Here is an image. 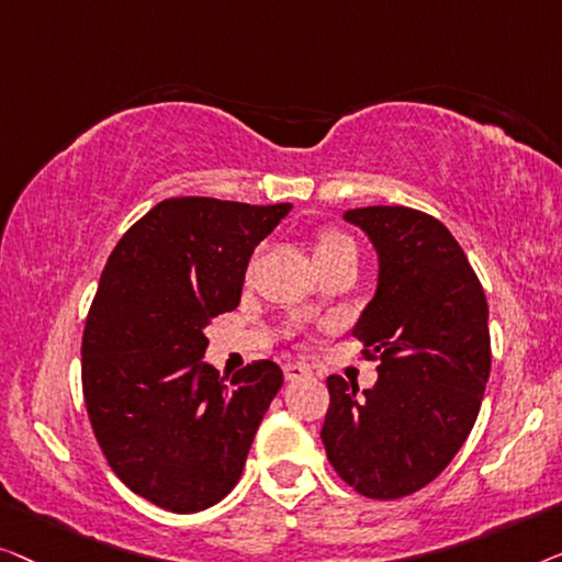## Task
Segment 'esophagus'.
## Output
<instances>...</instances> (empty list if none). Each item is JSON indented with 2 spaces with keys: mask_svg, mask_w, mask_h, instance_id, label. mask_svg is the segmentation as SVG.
I'll list each match as a JSON object with an SVG mask.
<instances>
[{
  "mask_svg": "<svg viewBox=\"0 0 562 562\" xmlns=\"http://www.w3.org/2000/svg\"><path fill=\"white\" fill-rule=\"evenodd\" d=\"M282 371H284V379H288V382H295V379H305V376H311V369H307L305 363H297V361L284 363Z\"/></svg>",
  "mask_w": 562,
  "mask_h": 562,
  "instance_id": "1",
  "label": "esophagus"
}]
</instances>
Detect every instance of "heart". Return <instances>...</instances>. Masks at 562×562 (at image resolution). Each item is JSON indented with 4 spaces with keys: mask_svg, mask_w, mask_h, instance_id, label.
I'll return each instance as SVG.
<instances>
[{
    "mask_svg": "<svg viewBox=\"0 0 562 562\" xmlns=\"http://www.w3.org/2000/svg\"><path fill=\"white\" fill-rule=\"evenodd\" d=\"M313 251H315V262H318V267L336 262V259H346V257L357 259V244H353L351 236L344 234L341 228H330V226H323L315 232Z\"/></svg>",
    "mask_w": 562,
    "mask_h": 562,
    "instance_id": "1",
    "label": "heart"
}]
</instances>
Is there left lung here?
<instances>
[{
  "label": "left lung",
  "instance_id": "8db88e82",
  "mask_svg": "<svg viewBox=\"0 0 562 562\" xmlns=\"http://www.w3.org/2000/svg\"><path fill=\"white\" fill-rule=\"evenodd\" d=\"M379 255L376 295L353 336L379 379L359 394L326 379L321 438L338 476L369 499L428 486L469 438L492 369L484 288L453 234L430 213L367 205L346 213Z\"/></svg>",
  "mask_w": 562,
  "mask_h": 562
}]
</instances>
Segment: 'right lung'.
Instances as JSON below:
<instances>
[{
  "mask_svg": "<svg viewBox=\"0 0 562 562\" xmlns=\"http://www.w3.org/2000/svg\"><path fill=\"white\" fill-rule=\"evenodd\" d=\"M290 209L168 199L106 259L81 344L86 413L122 484L157 507L191 515L224 499L282 386L270 359L232 379L201 359L205 326L239 305L251 251Z\"/></svg>",
  "mask_w": 562,
  "mask_h": 562,
  "instance_id": "obj_1",
  "label": "right lung"
}]
</instances>
